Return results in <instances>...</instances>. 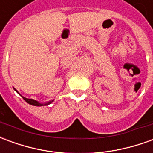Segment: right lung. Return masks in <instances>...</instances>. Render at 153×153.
<instances>
[{
	"instance_id": "obj_1",
	"label": "right lung",
	"mask_w": 153,
	"mask_h": 153,
	"mask_svg": "<svg viewBox=\"0 0 153 153\" xmlns=\"http://www.w3.org/2000/svg\"><path fill=\"white\" fill-rule=\"evenodd\" d=\"M15 91H16V90H15ZM16 92H17V91H16ZM17 93H18V92H17ZM23 97L25 102H28V104H30V105H33V106H47V105H49V104H51V103L53 102V100H52V101H50V102H48L45 103V104H42V103H39L38 102H37V101H35V100H33V99H28V98H26V97Z\"/></svg>"
}]
</instances>
